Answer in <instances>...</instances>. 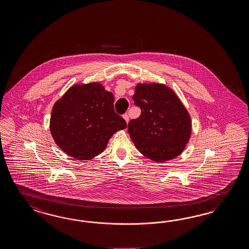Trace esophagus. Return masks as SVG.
Here are the masks:
<instances>
[{
	"label": "esophagus",
	"mask_w": 249,
	"mask_h": 249,
	"mask_svg": "<svg viewBox=\"0 0 249 249\" xmlns=\"http://www.w3.org/2000/svg\"><path fill=\"white\" fill-rule=\"evenodd\" d=\"M124 119L125 120L126 124H128V122H129V116H128L127 114H124Z\"/></svg>",
	"instance_id": "1"
}]
</instances>
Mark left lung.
I'll return each mask as SVG.
<instances>
[{
  "mask_svg": "<svg viewBox=\"0 0 249 249\" xmlns=\"http://www.w3.org/2000/svg\"><path fill=\"white\" fill-rule=\"evenodd\" d=\"M133 100L141 114L128 124L138 151L156 162L178 157L189 141L191 118L175 92L161 84H138Z\"/></svg>",
  "mask_w": 249,
  "mask_h": 249,
  "instance_id": "obj_1",
  "label": "left lung"
}]
</instances>
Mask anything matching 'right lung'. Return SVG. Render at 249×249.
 Listing matches in <instances>:
<instances>
[{
    "label": "right lung",
    "mask_w": 249,
    "mask_h": 249,
    "mask_svg": "<svg viewBox=\"0 0 249 249\" xmlns=\"http://www.w3.org/2000/svg\"><path fill=\"white\" fill-rule=\"evenodd\" d=\"M114 94L99 83L74 85L57 101L50 130L57 145L77 160H90L126 123L114 112Z\"/></svg>",
    "instance_id": "obj_1"
}]
</instances>
